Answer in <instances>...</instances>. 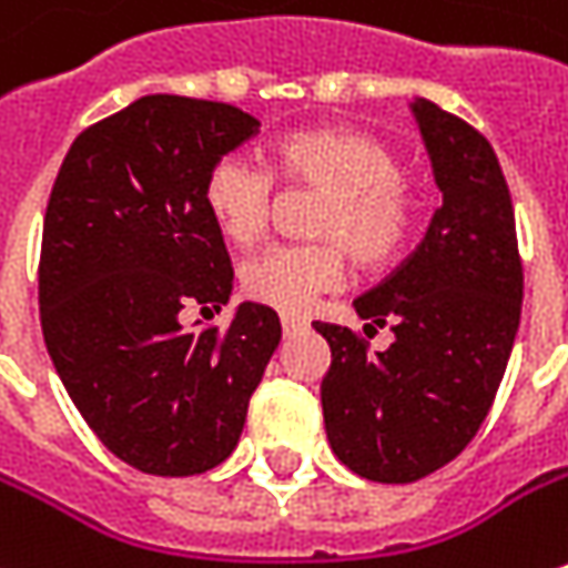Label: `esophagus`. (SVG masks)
Masks as SVG:
<instances>
[{"label": "esophagus", "instance_id": "obj_1", "mask_svg": "<svg viewBox=\"0 0 568 568\" xmlns=\"http://www.w3.org/2000/svg\"><path fill=\"white\" fill-rule=\"evenodd\" d=\"M305 327L302 317H292V314H283V333H298Z\"/></svg>", "mask_w": 568, "mask_h": 568}]
</instances>
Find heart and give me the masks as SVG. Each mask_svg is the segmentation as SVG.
Listing matches in <instances>:
<instances>
[{
    "label": "heart",
    "mask_w": 568,
    "mask_h": 568,
    "mask_svg": "<svg viewBox=\"0 0 568 568\" xmlns=\"http://www.w3.org/2000/svg\"><path fill=\"white\" fill-rule=\"evenodd\" d=\"M273 175L229 155L203 181V206L235 247H251L270 229L276 182L324 193L311 235L324 244H283L251 257L241 288L266 308L302 314L346 280V254L365 270L387 266L409 241L413 193L397 152L358 130H302L273 149Z\"/></svg>",
    "instance_id": "b5f03b06"
}]
</instances>
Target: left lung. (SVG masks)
I'll use <instances>...</instances> for the list:
<instances>
[{"mask_svg": "<svg viewBox=\"0 0 568 568\" xmlns=\"http://www.w3.org/2000/svg\"><path fill=\"white\" fill-rule=\"evenodd\" d=\"M413 113L442 206L423 244L356 298L365 333L387 324L394 343L372 353L362 333L314 324L331 343L321 404L333 455L375 483L423 480L470 445L506 375L525 295L493 145L432 101Z\"/></svg>", "mask_w": 568, "mask_h": 568, "instance_id": "1", "label": "left lung"}]
</instances>
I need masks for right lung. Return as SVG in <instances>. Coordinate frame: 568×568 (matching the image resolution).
<instances>
[{"instance_id":"add662e5","label":"right lung","mask_w":568,"mask_h":568,"mask_svg":"<svg viewBox=\"0 0 568 568\" xmlns=\"http://www.w3.org/2000/svg\"><path fill=\"white\" fill-rule=\"evenodd\" d=\"M257 130L235 104L149 94L82 130L50 190L43 343L91 432L142 474L193 477L232 455L280 346L276 311L254 302L225 331L181 327L184 308L232 295L203 181Z\"/></svg>"}]
</instances>
